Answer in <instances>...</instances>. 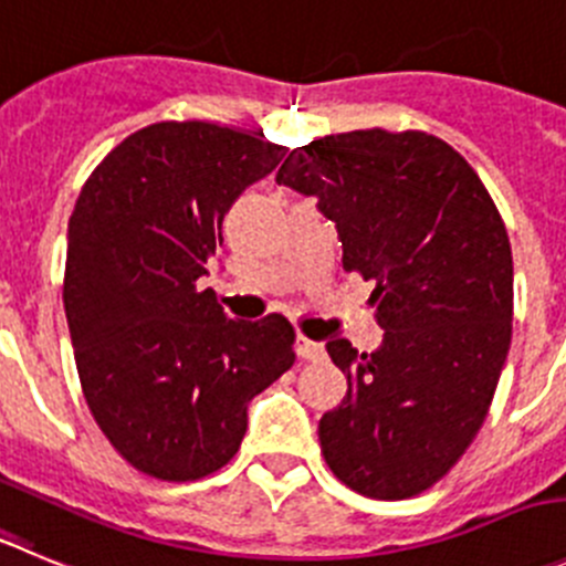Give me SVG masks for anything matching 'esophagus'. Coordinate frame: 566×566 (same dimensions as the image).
<instances>
[{
	"label": "esophagus",
	"instance_id": "1",
	"mask_svg": "<svg viewBox=\"0 0 566 566\" xmlns=\"http://www.w3.org/2000/svg\"><path fill=\"white\" fill-rule=\"evenodd\" d=\"M295 348H298L301 360H324V355H326L324 343L310 340V337H304V335L295 337Z\"/></svg>",
	"mask_w": 566,
	"mask_h": 566
}]
</instances>
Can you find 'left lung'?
<instances>
[{"label":"left lung","instance_id":"obj_1","mask_svg":"<svg viewBox=\"0 0 566 566\" xmlns=\"http://www.w3.org/2000/svg\"><path fill=\"white\" fill-rule=\"evenodd\" d=\"M279 184L318 198L343 271L374 282L371 355L326 343L348 390L318 424L340 483L405 500L443 478L491 408L511 346L509 231L467 158L424 130H348L295 147Z\"/></svg>","mask_w":566,"mask_h":566}]
</instances>
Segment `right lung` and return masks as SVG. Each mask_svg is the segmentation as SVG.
<instances>
[{
    "mask_svg": "<svg viewBox=\"0 0 566 566\" xmlns=\"http://www.w3.org/2000/svg\"><path fill=\"white\" fill-rule=\"evenodd\" d=\"M284 147L211 123H156L119 142L69 218L63 310L88 410L158 480L223 469L248 402L295 363L284 315L231 321L198 279L223 218Z\"/></svg>",
    "mask_w": 566,
    "mask_h": 566,
    "instance_id": "1",
    "label": "right lung"
}]
</instances>
